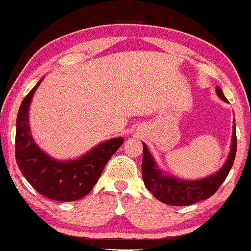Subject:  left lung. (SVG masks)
<instances>
[{"label": "left lung", "instance_id": "left-lung-1", "mask_svg": "<svg viewBox=\"0 0 251 251\" xmlns=\"http://www.w3.org/2000/svg\"><path fill=\"white\" fill-rule=\"evenodd\" d=\"M217 95L223 101L228 102L224 97L223 91L219 86L215 89ZM144 154H142V179L146 188L153 194L162 203L176 207L191 205L197 202L204 201L212 197L218 188L226 181L229 171L231 170L236 153V132L235 124L233 125V135H231L230 152L226 157V163L222 166L219 171L213 175L204 177L202 179L188 181V179H179L175 176H171L161 170L152 157L151 152L147 149L146 144L142 142Z\"/></svg>", "mask_w": 251, "mask_h": 251}]
</instances>
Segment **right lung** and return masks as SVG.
Instances as JSON below:
<instances>
[{
    "mask_svg": "<svg viewBox=\"0 0 251 251\" xmlns=\"http://www.w3.org/2000/svg\"><path fill=\"white\" fill-rule=\"evenodd\" d=\"M43 78L23 99L16 121V161L28 183L49 200L73 202L85 197L97 184L123 137L101 142L75 160H55L34 141L29 127V105Z\"/></svg>",
    "mask_w": 251,
    "mask_h": 251,
    "instance_id": "right-lung-1",
    "label": "right lung"
}]
</instances>
